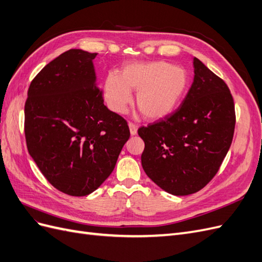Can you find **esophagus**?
Here are the masks:
<instances>
[{"label":"esophagus","mask_w":262,"mask_h":262,"mask_svg":"<svg viewBox=\"0 0 262 262\" xmlns=\"http://www.w3.org/2000/svg\"><path fill=\"white\" fill-rule=\"evenodd\" d=\"M129 129H130L131 136H136V134L138 133V126L134 124V123H132V122L129 123Z\"/></svg>","instance_id":"34e87169"}]
</instances>
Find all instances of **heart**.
Wrapping results in <instances>:
<instances>
[{"label": "heart", "mask_w": 262, "mask_h": 262, "mask_svg": "<svg viewBox=\"0 0 262 262\" xmlns=\"http://www.w3.org/2000/svg\"><path fill=\"white\" fill-rule=\"evenodd\" d=\"M188 75L184 69L165 61L133 62L121 75L109 74L104 84L108 106L123 114L132 101L131 91L138 92L137 108L148 120H160L177 108L187 91Z\"/></svg>", "instance_id": "b5f03b06"}]
</instances>
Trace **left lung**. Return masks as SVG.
<instances>
[{"mask_svg":"<svg viewBox=\"0 0 262 262\" xmlns=\"http://www.w3.org/2000/svg\"><path fill=\"white\" fill-rule=\"evenodd\" d=\"M194 77L180 107L164 119L141 126L142 167L155 184L173 195L199 191L216 175L232 144L234 99L227 85L196 58Z\"/></svg>","mask_w":262,"mask_h":262,"instance_id":"obj_1","label":"left lung"}]
</instances>
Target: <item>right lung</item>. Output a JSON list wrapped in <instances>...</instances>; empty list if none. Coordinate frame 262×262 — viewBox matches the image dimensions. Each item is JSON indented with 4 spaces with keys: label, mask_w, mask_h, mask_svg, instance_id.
<instances>
[{
    "label": "right lung",
    "mask_w": 262,
    "mask_h": 262,
    "mask_svg": "<svg viewBox=\"0 0 262 262\" xmlns=\"http://www.w3.org/2000/svg\"><path fill=\"white\" fill-rule=\"evenodd\" d=\"M96 55L60 54L30 83L25 104L30 156L55 189L74 196L92 193L109 177L130 138L126 121L104 105Z\"/></svg>",
    "instance_id": "add662e5"
}]
</instances>
